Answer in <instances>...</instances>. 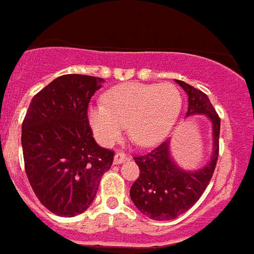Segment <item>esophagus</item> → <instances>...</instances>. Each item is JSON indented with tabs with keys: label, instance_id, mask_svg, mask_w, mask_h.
<instances>
[{
	"label": "esophagus",
	"instance_id": "obj_1",
	"mask_svg": "<svg viewBox=\"0 0 254 254\" xmlns=\"http://www.w3.org/2000/svg\"><path fill=\"white\" fill-rule=\"evenodd\" d=\"M126 160H127V156H126V153H123V152L115 153V156H114V163H115V165H119V163L125 162Z\"/></svg>",
	"mask_w": 254,
	"mask_h": 254
}]
</instances>
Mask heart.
<instances>
[{"label": "heart", "mask_w": 254, "mask_h": 254, "mask_svg": "<svg viewBox=\"0 0 254 254\" xmlns=\"http://www.w3.org/2000/svg\"><path fill=\"white\" fill-rule=\"evenodd\" d=\"M182 109V94L171 83L119 85L106 93L105 105H91L88 121L97 140L112 145L127 128L129 139L149 146L167 136Z\"/></svg>", "instance_id": "obj_1"}]
</instances>
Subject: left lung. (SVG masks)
Returning a JSON list of instances; mask_svg holds the SVG:
<instances>
[{
    "label": "left lung",
    "instance_id": "1",
    "mask_svg": "<svg viewBox=\"0 0 254 254\" xmlns=\"http://www.w3.org/2000/svg\"><path fill=\"white\" fill-rule=\"evenodd\" d=\"M178 84L188 94V115L205 114L213 123V156L206 166L197 171H184L173 162L169 140L150 152L135 156L139 178L129 190L135 206L154 221H171L197 202L214 174L219 154L221 119L204 92L182 80Z\"/></svg>",
    "mask_w": 254,
    "mask_h": 254
}]
</instances>
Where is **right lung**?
<instances>
[{
	"instance_id": "obj_1",
	"label": "right lung",
	"mask_w": 254,
	"mask_h": 254,
	"mask_svg": "<svg viewBox=\"0 0 254 254\" xmlns=\"http://www.w3.org/2000/svg\"><path fill=\"white\" fill-rule=\"evenodd\" d=\"M100 77L68 74L33 96L22 125L28 182L40 202L60 217L87 210L114 152L94 141L88 105Z\"/></svg>"
}]
</instances>
